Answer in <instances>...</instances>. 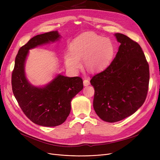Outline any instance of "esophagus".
Segmentation results:
<instances>
[{"mask_svg": "<svg viewBox=\"0 0 160 160\" xmlns=\"http://www.w3.org/2000/svg\"><path fill=\"white\" fill-rule=\"evenodd\" d=\"M83 86H89L90 84L89 80L88 78H86V79L83 80Z\"/></svg>", "mask_w": 160, "mask_h": 160, "instance_id": "obj_1", "label": "esophagus"}]
</instances>
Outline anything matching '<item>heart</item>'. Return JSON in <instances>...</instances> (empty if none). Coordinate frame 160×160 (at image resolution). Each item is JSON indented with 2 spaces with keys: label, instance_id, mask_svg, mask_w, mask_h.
Instances as JSON below:
<instances>
[{
  "label": "heart",
  "instance_id": "1",
  "mask_svg": "<svg viewBox=\"0 0 160 160\" xmlns=\"http://www.w3.org/2000/svg\"><path fill=\"white\" fill-rule=\"evenodd\" d=\"M70 51L65 54V63L69 69L75 71L83 60L85 68L90 72L102 71L111 63L115 52L112 41L94 33H86L72 41Z\"/></svg>",
  "mask_w": 160,
  "mask_h": 160
}]
</instances>
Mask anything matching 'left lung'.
Wrapping results in <instances>:
<instances>
[{"mask_svg":"<svg viewBox=\"0 0 160 160\" xmlns=\"http://www.w3.org/2000/svg\"><path fill=\"white\" fill-rule=\"evenodd\" d=\"M115 58L90 80L94 87L93 108L104 121L115 122L135 113L143 104L149 83V66L140 45L122 33Z\"/></svg>","mask_w":160,"mask_h":160,"instance_id":"1","label":"left lung"}]
</instances>
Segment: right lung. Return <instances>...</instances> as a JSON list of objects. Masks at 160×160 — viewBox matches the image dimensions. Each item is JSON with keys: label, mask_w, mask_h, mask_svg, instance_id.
<instances>
[{"label": "right lung", "mask_w": 160, "mask_h": 160, "mask_svg": "<svg viewBox=\"0 0 160 160\" xmlns=\"http://www.w3.org/2000/svg\"><path fill=\"white\" fill-rule=\"evenodd\" d=\"M60 38L58 31H52L30 39L20 48L12 72V91L21 110L33 123L46 127H56L65 121L71 112L72 99L83 89V80L78 77L58 74L46 85L35 86L26 77L25 63L30 49Z\"/></svg>", "instance_id": "right-lung-1"}]
</instances>
